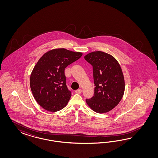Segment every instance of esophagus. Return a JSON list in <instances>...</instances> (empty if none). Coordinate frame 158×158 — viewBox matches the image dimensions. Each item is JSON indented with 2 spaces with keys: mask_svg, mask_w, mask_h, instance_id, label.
I'll return each instance as SVG.
<instances>
[{
  "mask_svg": "<svg viewBox=\"0 0 158 158\" xmlns=\"http://www.w3.org/2000/svg\"><path fill=\"white\" fill-rule=\"evenodd\" d=\"M81 92H82V90L81 89H77V90L75 91V93H77V94H81Z\"/></svg>",
  "mask_w": 158,
  "mask_h": 158,
  "instance_id": "34e87169",
  "label": "esophagus"
}]
</instances>
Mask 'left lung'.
Returning <instances> with one entry per match:
<instances>
[{"label": "left lung", "mask_w": 158, "mask_h": 158, "mask_svg": "<svg viewBox=\"0 0 158 158\" xmlns=\"http://www.w3.org/2000/svg\"><path fill=\"white\" fill-rule=\"evenodd\" d=\"M85 59L93 68L95 86L93 96L86 99L87 104L97 113L112 110L124 94V77L119 63L110 54L100 51L87 54Z\"/></svg>", "instance_id": "8db88e82"}]
</instances>
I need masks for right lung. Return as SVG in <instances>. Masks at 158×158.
Here are the masks:
<instances>
[{
    "label": "right lung",
    "mask_w": 158,
    "mask_h": 158,
    "mask_svg": "<svg viewBox=\"0 0 158 158\" xmlns=\"http://www.w3.org/2000/svg\"><path fill=\"white\" fill-rule=\"evenodd\" d=\"M82 53L57 48L45 53L34 67L30 87L35 100L46 110H62L71 97L66 85L65 68L81 57Z\"/></svg>",
    "instance_id": "obj_1"
}]
</instances>
